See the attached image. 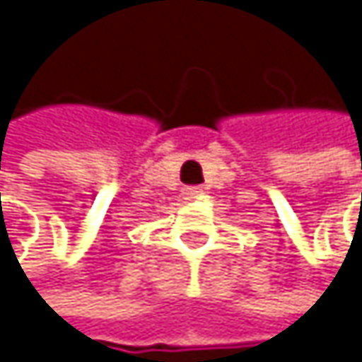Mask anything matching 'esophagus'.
<instances>
[{
    "label": "esophagus",
    "mask_w": 362,
    "mask_h": 362,
    "mask_svg": "<svg viewBox=\"0 0 362 362\" xmlns=\"http://www.w3.org/2000/svg\"><path fill=\"white\" fill-rule=\"evenodd\" d=\"M182 195H185V199H197L202 195V189L199 187H185Z\"/></svg>",
    "instance_id": "esophagus-1"
}]
</instances>
